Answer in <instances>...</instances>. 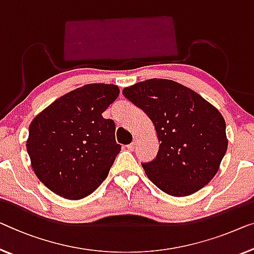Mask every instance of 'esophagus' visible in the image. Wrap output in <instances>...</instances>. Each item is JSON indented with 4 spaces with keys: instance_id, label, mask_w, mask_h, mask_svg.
Here are the masks:
<instances>
[{
    "instance_id": "1",
    "label": "esophagus",
    "mask_w": 254,
    "mask_h": 254,
    "mask_svg": "<svg viewBox=\"0 0 254 254\" xmlns=\"http://www.w3.org/2000/svg\"><path fill=\"white\" fill-rule=\"evenodd\" d=\"M135 146H137V139H133V141H132V142L130 143V145L127 146V149H130V150H134Z\"/></svg>"
}]
</instances>
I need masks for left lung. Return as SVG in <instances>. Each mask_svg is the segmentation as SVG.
<instances>
[{"instance_id": "left-lung-1", "label": "left lung", "mask_w": 254, "mask_h": 254, "mask_svg": "<svg viewBox=\"0 0 254 254\" xmlns=\"http://www.w3.org/2000/svg\"><path fill=\"white\" fill-rule=\"evenodd\" d=\"M123 96L142 109L156 130V158L142 163L155 186L171 196H188L213 179L228 139L220 112L180 83L151 78L123 89Z\"/></svg>"}]
</instances>
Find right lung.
Here are the masks:
<instances>
[{
	"mask_svg": "<svg viewBox=\"0 0 254 254\" xmlns=\"http://www.w3.org/2000/svg\"><path fill=\"white\" fill-rule=\"evenodd\" d=\"M114 84L93 83L64 94L32 121L26 148L36 177L68 199L86 197L107 178L121 145L103 113L119 97Z\"/></svg>",
	"mask_w": 254,
	"mask_h": 254,
	"instance_id": "right-lung-1",
	"label": "right lung"
}]
</instances>
